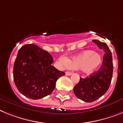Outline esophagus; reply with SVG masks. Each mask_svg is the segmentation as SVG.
<instances>
[{
	"instance_id": "esophagus-1",
	"label": "esophagus",
	"mask_w": 123,
	"mask_h": 123,
	"mask_svg": "<svg viewBox=\"0 0 123 123\" xmlns=\"http://www.w3.org/2000/svg\"><path fill=\"white\" fill-rule=\"evenodd\" d=\"M66 75H72V72H66Z\"/></svg>"
}]
</instances>
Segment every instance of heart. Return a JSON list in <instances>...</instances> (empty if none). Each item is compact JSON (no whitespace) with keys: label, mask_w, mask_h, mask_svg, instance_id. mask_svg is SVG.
Segmentation results:
<instances>
[{"label":"heart","mask_w":123,"mask_h":123,"mask_svg":"<svg viewBox=\"0 0 123 123\" xmlns=\"http://www.w3.org/2000/svg\"><path fill=\"white\" fill-rule=\"evenodd\" d=\"M103 62V58L92 50H86L67 61V66L71 69H79L82 73L89 74L97 70Z\"/></svg>","instance_id":"b5f03b06"}]
</instances>
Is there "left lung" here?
<instances>
[{"instance_id":"obj_1","label":"left lung","mask_w":123,"mask_h":123,"mask_svg":"<svg viewBox=\"0 0 123 123\" xmlns=\"http://www.w3.org/2000/svg\"><path fill=\"white\" fill-rule=\"evenodd\" d=\"M92 41L105 53L102 64L97 72H94L88 77H80L79 83L74 87L75 95L88 103L95 101L107 92L113 72L112 54L107 44L97 39Z\"/></svg>"}]
</instances>
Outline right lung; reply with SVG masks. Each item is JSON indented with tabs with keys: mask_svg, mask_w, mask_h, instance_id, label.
Wrapping results in <instances>:
<instances>
[{
	"mask_svg": "<svg viewBox=\"0 0 123 123\" xmlns=\"http://www.w3.org/2000/svg\"><path fill=\"white\" fill-rule=\"evenodd\" d=\"M53 57L33 44L19 49L13 66V80L17 89L25 97L38 100L53 92L55 82L65 73L54 66Z\"/></svg>",
	"mask_w": 123,
	"mask_h": 123,
	"instance_id": "right-lung-1",
	"label": "right lung"
}]
</instances>
